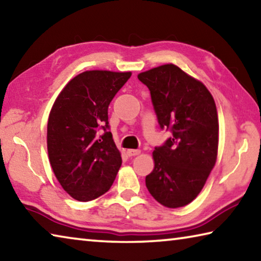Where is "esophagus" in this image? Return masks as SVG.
Segmentation results:
<instances>
[{
    "label": "esophagus",
    "mask_w": 261,
    "mask_h": 261,
    "mask_svg": "<svg viewBox=\"0 0 261 261\" xmlns=\"http://www.w3.org/2000/svg\"><path fill=\"white\" fill-rule=\"evenodd\" d=\"M141 153L140 149H126V154L129 156H136V155H139Z\"/></svg>",
    "instance_id": "esophagus-1"
}]
</instances>
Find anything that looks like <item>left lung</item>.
<instances>
[{"mask_svg":"<svg viewBox=\"0 0 261 261\" xmlns=\"http://www.w3.org/2000/svg\"><path fill=\"white\" fill-rule=\"evenodd\" d=\"M138 79L151 92L159 124L173 132L154 149L146 188L162 206H187L200 193L218 158L215 101L204 84L173 63L140 72Z\"/></svg>","mask_w":261,"mask_h":261,"instance_id":"1","label":"left lung"}]
</instances>
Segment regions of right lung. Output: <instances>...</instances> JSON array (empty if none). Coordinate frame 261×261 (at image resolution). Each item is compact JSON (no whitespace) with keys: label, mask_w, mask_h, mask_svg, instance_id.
Masks as SVG:
<instances>
[{"label":"right lung","mask_w":261,"mask_h":261,"mask_svg":"<svg viewBox=\"0 0 261 261\" xmlns=\"http://www.w3.org/2000/svg\"><path fill=\"white\" fill-rule=\"evenodd\" d=\"M130 77V71H84L63 87L50 109L48 158L61 187L78 201L102 196L116 178L122 158L107 131L108 106Z\"/></svg>","instance_id":"obj_1"}]
</instances>
